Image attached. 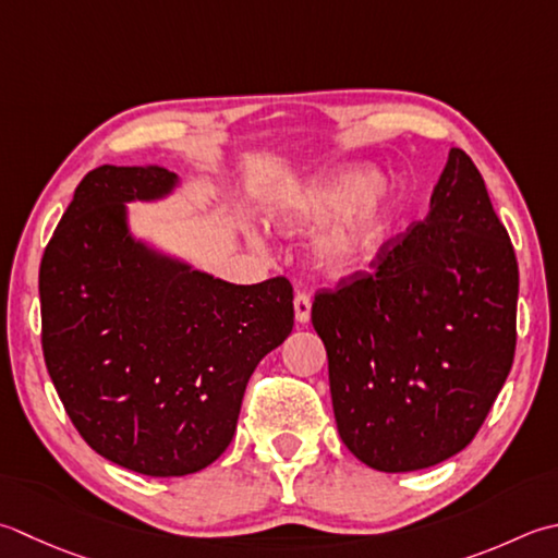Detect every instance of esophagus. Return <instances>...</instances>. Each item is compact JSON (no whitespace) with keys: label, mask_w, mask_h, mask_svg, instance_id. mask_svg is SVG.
Returning <instances> with one entry per match:
<instances>
[{"label":"esophagus","mask_w":558,"mask_h":558,"mask_svg":"<svg viewBox=\"0 0 558 558\" xmlns=\"http://www.w3.org/2000/svg\"><path fill=\"white\" fill-rule=\"evenodd\" d=\"M312 314V298L307 292H298L294 294V319L300 324H307Z\"/></svg>","instance_id":"1"}]
</instances>
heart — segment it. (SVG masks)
I'll use <instances>...</instances> for the list:
<instances>
[{
	"label": "heart",
	"instance_id": "heart-1",
	"mask_svg": "<svg viewBox=\"0 0 558 558\" xmlns=\"http://www.w3.org/2000/svg\"><path fill=\"white\" fill-rule=\"evenodd\" d=\"M397 215V189L387 177L363 169L324 173L272 210L280 232L300 234L329 221L314 236L312 256L329 276L365 268L389 239Z\"/></svg>",
	"mask_w": 558,
	"mask_h": 558
}]
</instances>
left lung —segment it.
<instances>
[{
  "instance_id": "1",
  "label": "left lung",
  "mask_w": 558,
  "mask_h": 558,
  "mask_svg": "<svg viewBox=\"0 0 558 558\" xmlns=\"http://www.w3.org/2000/svg\"><path fill=\"white\" fill-rule=\"evenodd\" d=\"M515 316V251L482 173L452 147L428 217L314 298L348 450L391 474L464 450L506 385Z\"/></svg>"
}]
</instances>
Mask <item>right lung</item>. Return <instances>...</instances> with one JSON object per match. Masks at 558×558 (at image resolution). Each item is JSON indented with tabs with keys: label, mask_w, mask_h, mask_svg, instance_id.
I'll list each match as a JSON object with an SVG mask.
<instances>
[{
	"label": "right lung",
	"mask_w": 558,
	"mask_h": 558,
	"mask_svg": "<svg viewBox=\"0 0 558 558\" xmlns=\"http://www.w3.org/2000/svg\"><path fill=\"white\" fill-rule=\"evenodd\" d=\"M161 167L86 173L40 260L43 355L86 445L147 476L201 472L232 442L256 365L292 331V286H234L130 234Z\"/></svg>",
	"instance_id": "obj_1"
}]
</instances>
